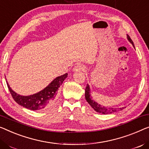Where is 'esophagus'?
Listing matches in <instances>:
<instances>
[{
  "instance_id": "obj_1",
  "label": "esophagus",
  "mask_w": 149,
  "mask_h": 149,
  "mask_svg": "<svg viewBox=\"0 0 149 149\" xmlns=\"http://www.w3.org/2000/svg\"><path fill=\"white\" fill-rule=\"evenodd\" d=\"M73 70L75 71V72H79V71H84V70H85V67H84V65H79V64H78V65H77L75 66V67L74 68V69H73Z\"/></svg>"
}]
</instances>
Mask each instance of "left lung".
<instances>
[{"mask_svg":"<svg viewBox=\"0 0 149 149\" xmlns=\"http://www.w3.org/2000/svg\"><path fill=\"white\" fill-rule=\"evenodd\" d=\"M127 39L128 41L130 42V43L132 44L133 47H134V45L133 43V41L132 39H130V37L127 35ZM85 97L86 101L88 102V104L92 106V108L94 109L96 112L100 113V114H113V113H115L116 112H118V111H120L124 109V107L123 108H110V107H106V106H102L100 104H99L96 101L94 100L92 98V97L91 96V90L90 88V86L87 84L86 88L85 90Z\"/></svg>","mask_w":149,"mask_h":149,"instance_id":"obj_1","label":"left lung"}]
</instances>
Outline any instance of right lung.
Wrapping results in <instances>:
<instances>
[{
	"label": "right lung",
	"mask_w": 149,
	"mask_h": 149,
	"mask_svg": "<svg viewBox=\"0 0 149 149\" xmlns=\"http://www.w3.org/2000/svg\"><path fill=\"white\" fill-rule=\"evenodd\" d=\"M67 77L68 74H65L55 77L43 90L30 96H22L17 94L11 89L7 81L6 84L12 97L18 104L29 110H41L49 106L53 102L57 90Z\"/></svg>",
	"instance_id": "obj_1"
}]
</instances>
